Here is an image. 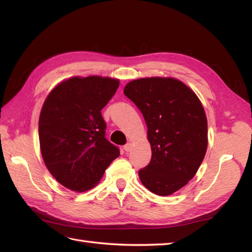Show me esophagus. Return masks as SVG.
Listing matches in <instances>:
<instances>
[{
    "label": "esophagus",
    "mask_w": 252,
    "mask_h": 252,
    "mask_svg": "<svg viewBox=\"0 0 252 252\" xmlns=\"http://www.w3.org/2000/svg\"><path fill=\"white\" fill-rule=\"evenodd\" d=\"M123 149H125V151H126V153L131 152V149H132V144H131V143H127V144H126L125 147H123Z\"/></svg>",
    "instance_id": "obj_1"
}]
</instances>
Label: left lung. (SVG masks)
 <instances>
[{
    "label": "left lung",
    "mask_w": 252,
    "mask_h": 252,
    "mask_svg": "<svg viewBox=\"0 0 252 252\" xmlns=\"http://www.w3.org/2000/svg\"><path fill=\"white\" fill-rule=\"evenodd\" d=\"M123 93L147 125L152 159L138 171L142 184L159 196L173 194L194 178L207 152L208 125L201 101L174 78L133 80Z\"/></svg>",
    "instance_id": "obj_1"
}]
</instances>
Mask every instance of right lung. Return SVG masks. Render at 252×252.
Here are the masks:
<instances>
[{"label":"right lung","instance_id":"right-lung-1","mask_svg":"<svg viewBox=\"0 0 252 252\" xmlns=\"http://www.w3.org/2000/svg\"><path fill=\"white\" fill-rule=\"evenodd\" d=\"M118 87L119 80L108 77H73L47 95L39 119L41 154L51 174L68 189H91L119 157V148L106 140L100 112Z\"/></svg>","mask_w":252,"mask_h":252}]
</instances>
